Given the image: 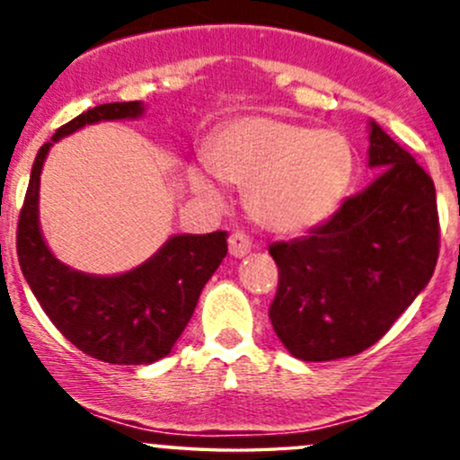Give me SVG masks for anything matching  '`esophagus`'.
<instances>
[{"label":"esophagus","instance_id":"1","mask_svg":"<svg viewBox=\"0 0 460 460\" xmlns=\"http://www.w3.org/2000/svg\"><path fill=\"white\" fill-rule=\"evenodd\" d=\"M229 252L234 257H244L251 252V240H248L246 234H242V231H235V234H231L229 237Z\"/></svg>","mask_w":460,"mask_h":460}]
</instances>
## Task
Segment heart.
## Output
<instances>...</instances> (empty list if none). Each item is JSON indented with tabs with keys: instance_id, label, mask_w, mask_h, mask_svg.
<instances>
[{
	"instance_id": "b5f03b06",
	"label": "heart",
	"mask_w": 460,
	"mask_h": 460,
	"mask_svg": "<svg viewBox=\"0 0 460 460\" xmlns=\"http://www.w3.org/2000/svg\"><path fill=\"white\" fill-rule=\"evenodd\" d=\"M212 175L246 188V209L272 234H300L340 208L355 177V151L340 131L272 116H248L216 134L205 151ZM190 183L205 197L216 188L200 171Z\"/></svg>"
}]
</instances>
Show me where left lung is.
I'll use <instances>...</instances> for the list:
<instances>
[{"label":"left lung","instance_id":"1","mask_svg":"<svg viewBox=\"0 0 460 460\" xmlns=\"http://www.w3.org/2000/svg\"><path fill=\"white\" fill-rule=\"evenodd\" d=\"M367 166L383 172L331 220L270 246L279 266L272 329L303 361H335L376 344L435 272L432 179L374 120Z\"/></svg>","mask_w":460,"mask_h":460}]
</instances>
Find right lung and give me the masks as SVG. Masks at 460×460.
Wrapping results in <instances>:
<instances>
[{
	"mask_svg": "<svg viewBox=\"0 0 460 460\" xmlns=\"http://www.w3.org/2000/svg\"><path fill=\"white\" fill-rule=\"evenodd\" d=\"M142 102L103 103L75 116L39 149L19 216L17 255L25 281L56 329L79 350L114 366H149L172 350L205 283L226 255V231L172 235L134 270L99 277L73 270L47 246L39 220L40 172L54 142L102 120H131Z\"/></svg>",
	"mask_w": 460,
	"mask_h": 460,
	"instance_id": "add662e5",
	"label": "right lung"
}]
</instances>
